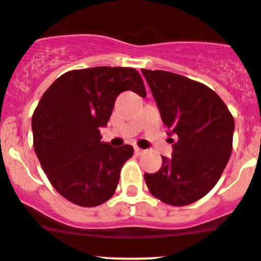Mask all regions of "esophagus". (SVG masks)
<instances>
[{
  "label": "esophagus",
  "mask_w": 261,
  "mask_h": 261,
  "mask_svg": "<svg viewBox=\"0 0 261 261\" xmlns=\"http://www.w3.org/2000/svg\"><path fill=\"white\" fill-rule=\"evenodd\" d=\"M134 151H135V154L136 155H141V154H143V149H140V148H138V146H136L135 149H134Z\"/></svg>",
  "instance_id": "esophagus-1"
}]
</instances>
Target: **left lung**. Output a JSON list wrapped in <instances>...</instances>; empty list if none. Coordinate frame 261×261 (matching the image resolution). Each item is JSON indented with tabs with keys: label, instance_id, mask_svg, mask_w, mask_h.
Masks as SVG:
<instances>
[{
	"label": "left lung",
	"instance_id": "left-lung-1",
	"mask_svg": "<svg viewBox=\"0 0 261 261\" xmlns=\"http://www.w3.org/2000/svg\"><path fill=\"white\" fill-rule=\"evenodd\" d=\"M162 121L174 136L171 158L145 173L148 189L169 205L184 206L205 196L218 182L232 153L234 120L211 88L173 74L141 69Z\"/></svg>",
	"mask_w": 261,
	"mask_h": 261
}]
</instances>
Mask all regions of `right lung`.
Wrapping results in <instances>:
<instances>
[{"label":"right lung","mask_w":261,"mask_h":261,"mask_svg":"<svg viewBox=\"0 0 261 261\" xmlns=\"http://www.w3.org/2000/svg\"><path fill=\"white\" fill-rule=\"evenodd\" d=\"M146 97L139 72L131 67H92L61 75L40 98L32 118L34 150L52 186L80 206L111 199L131 145L103 143L118 94Z\"/></svg>","instance_id":"1"}]
</instances>
